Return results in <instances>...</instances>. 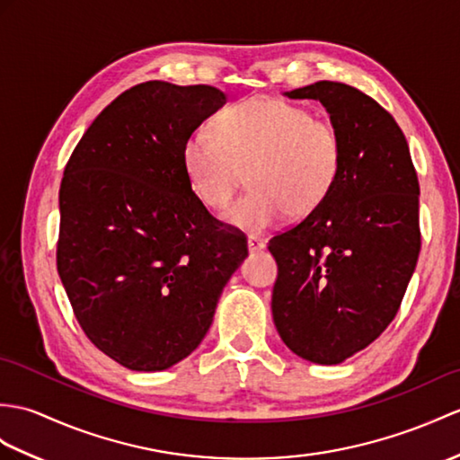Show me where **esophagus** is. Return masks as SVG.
Wrapping results in <instances>:
<instances>
[{
	"label": "esophagus",
	"mask_w": 460,
	"mask_h": 460,
	"mask_svg": "<svg viewBox=\"0 0 460 460\" xmlns=\"http://www.w3.org/2000/svg\"><path fill=\"white\" fill-rule=\"evenodd\" d=\"M247 243H249V251H261L266 247V239L259 237V234H249Z\"/></svg>",
	"instance_id": "34e87169"
}]
</instances>
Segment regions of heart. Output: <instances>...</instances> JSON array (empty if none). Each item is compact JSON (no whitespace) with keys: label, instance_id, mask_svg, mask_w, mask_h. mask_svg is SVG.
<instances>
[{"label":"heart","instance_id":"obj_1","mask_svg":"<svg viewBox=\"0 0 460 460\" xmlns=\"http://www.w3.org/2000/svg\"><path fill=\"white\" fill-rule=\"evenodd\" d=\"M345 160L339 127L300 103L251 98L221 111L216 131L199 125L184 145L198 198L226 208L244 180L252 186L227 211L241 229L262 231L286 213L305 219L335 190Z\"/></svg>","mask_w":460,"mask_h":460}]
</instances>
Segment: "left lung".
Instances as JSON below:
<instances>
[{"mask_svg": "<svg viewBox=\"0 0 460 460\" xmlns=\"http://www.w3.org/2000/svg\"><path fill=\"white\" fill-rule=\"evenodd\" d=\"M288 98L323 103L345 160L325 204L269 241L272 317L297 357L339 365L398 314L421 249L420 181L398 123L370 95L322 80Z\"/></svg>", "mask_w": 460, "mask_h": 460, "instance_id": "left-lung-1", "label": "left lung"}]
</instances>
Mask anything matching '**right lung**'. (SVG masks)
<instances>
[{
	"label": "right lung",
	"mask_w": 460,
	"mask_h": 460,
	"mask_svg": "<svg viewBox=\"0 0 460 460\" xmlns=\"http://www.w3.org/2000/svg\"><path fill=\"white\" fill-rule=\"evenodd\" d=\"M223 102L206 84H137L95 117L64 168L58 276L85 337L129 370L186 358L249 254L184 166L186 138Z\"/></svg>",
	"instance_id": "right-lung-1"
}]
</instances>
